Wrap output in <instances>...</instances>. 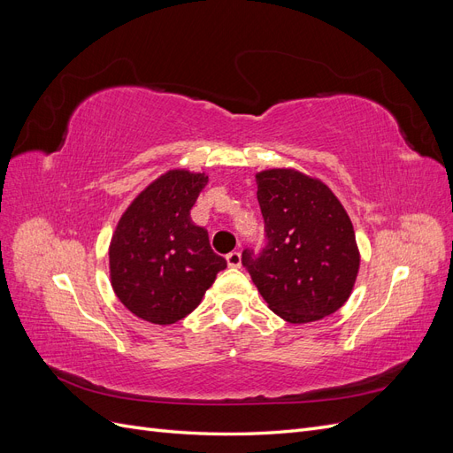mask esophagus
<instances>
[{
	"label": "esophagus",
	"instance_id": "esophagus-1",
	"mask_svg": "<svg viewBox=\"0 0 453 453\" xmlns=\"http://www.w3.org/2000/svg\"><path fill=\"white\" fill-rule=\"evenodd\" d=\"M226 265L230 268H240L242 266V255H240V251H230L226 255Z\"/></svg>",
	"mask_w": 453,
	"mask_h": 453
}]
</instances>
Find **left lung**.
Wrapping results in <instances>:
<instances>
[{
  "mask_svg": "<svg viewBox=\"0 0 453 453\" xmlns=\"http://www.w3.org/2000/svg\"><path fill=\"white\" fill-rule=\"evenodd\" d=\"M257 177L266 245L242 253L268 308L289 323H311L344 306L359 272V250L344 205L323 181L291 168Z\"/></svg>",
  "mask_w": 453,
  "mask_h": 453,
  "instance_id": "obj_1",
  "label": "left lung"
}]
</instances>
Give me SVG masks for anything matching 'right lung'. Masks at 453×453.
<instances>
[{"label":"right lung","instance_id":"add662e5","mask_svg":"<svg viewBox=\"0 0 453 453\" xmlns=\"http://www.w3.org/2000/svg\"><path fill=\"white\" fill-rule=\"evenodd\" d=\"M208 183L205 173L170 170L134 198L109 245V276L134 315L172 325L193 311L226 268L213 253L208 230L190 210Z\"/></svg>","mask_w":453,"mask_h":453}]
</instances>
